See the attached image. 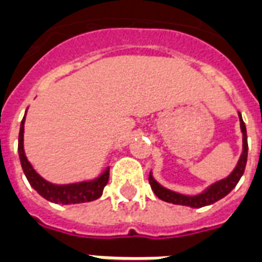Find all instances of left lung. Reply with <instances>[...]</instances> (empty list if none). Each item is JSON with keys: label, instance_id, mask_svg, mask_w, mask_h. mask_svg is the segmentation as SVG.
I'll return each mask as SVG.
<instances>
[{"label": "left lung", "instance_id": "left-lung-1", "mask_svg": "<svg viewBox=\"0 0 262 262\" xmlns=\"http://www.w3.org/2000/svg\"><path fill=\"white\" fill-rule=\"evenodd\" d=\"M239 115V122H241V130H242V154H241V158L237 161L236 166L231 173H229L227 177L224 179L215 181L213 184H210L209 187L203 189L202 192L195 193V195H185V193L176 192V191H171V189L163 187L162 184H159L155 177L152 176V171H149L148 180L149 185L152 188L154 193L157 195L159 199H162L167 203H173V205H181V206H188L193 207V209H199V207L209 206V205H213L220 199H223L224 196H227L231 191H232L236 184L239 183V180L245 173V167H246L247 162V151H249V147H247V135H246V125L243 122L242 114L237 113Z\"/></svg>", "mask_w": 262, "mask_h": 262}]
</instances>
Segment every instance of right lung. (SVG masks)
Returning a JSON list of instances; mask_svg holds the SVG:
<instances>
[{"mask_svg": "<svg viewBox=\"0 0 262 262\" xmlns=\"http://www.w3.org/2000/svg\"><path fill=\"white\" fill-rule=\"evenodd\" d=\"M26 110L25 117L21 119L19 132V151L20 163L21 169L25 171V176L29 180L30 185L33 187L42 198L52 203H60V205H77V203H86L99 199L103 195V189L108 183L110 167L107 166L95 179L83 180L79 183H71V184H53L48 180L38 174L33 165L29 162L25 152V122H26Z\"/></svg>", "mask_w": 262, "mask_h": 262, "instance_id": "obj_1", "label": "right lung"}]
</instances>
